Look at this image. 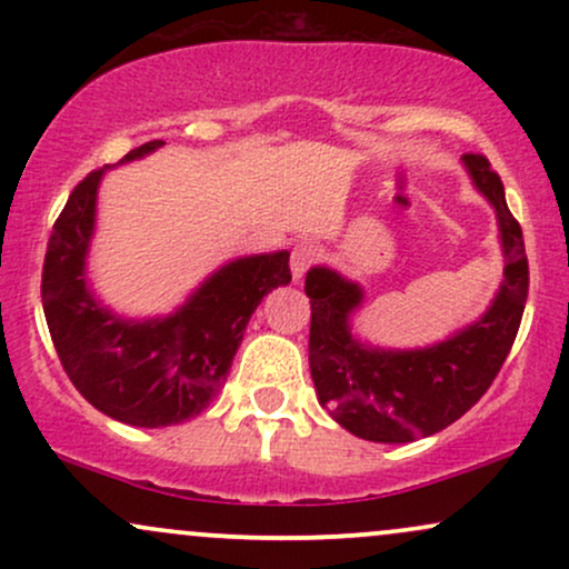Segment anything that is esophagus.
I'll return each mask as SVG.
<instances>
[{"label":"esophagus","mask_w":569,"mask_h":569,"mask_svg":"<svg viewBox=\"0 0 569 569\" xmlns=\"http://www.w3.org/2000/svg\"><path fill=\"white\" fill-rule=\"evenodd\" d=\"M318 248L312 243H297L291 251V276L293 280H302V276L310 270V264L316 262Z\"/></svg>","instance_id":"esophagus-1"}]
</instances>
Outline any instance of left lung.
I'll list each match as a JSON object with an SVG mask.
<instances>
[{
    "label": "left lung",
    "mask_w": 569,
    "mask_h": 569,
    "mask_svg": "<svg viewBox=\"0 0 569 569\" xmlns=\"http://www.w3.org/2000/svg\"><path fill=\"white\" fill-rule=\"evenodd\" d=\"M462 166L495 208L506 264L492 305L473 323L428 348H377L352 331V316L363 305L361 283L326 264L307 270L310 375L318 401L358 439L407 443L439 433L487 393L511 352L530 289L521 227L489 160L462 154Z\"/></svg>",
    "instance_id": "obj_1"
}]
</instances>
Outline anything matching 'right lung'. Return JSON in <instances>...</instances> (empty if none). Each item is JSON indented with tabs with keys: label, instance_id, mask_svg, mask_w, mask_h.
I'll use <instances>...</instances> for the list:
<instances>
[{
	"label": "right lung",
	"instance_id": "obj_1",
	"mask_svg": "<svg viewBox=\"0 0 569 569\" xmlns=\"http://www.w3.org/2000/svg\"><path fill=\"white\" fill-rule=\"evenodd\" d=\"M162 143L130 149L120 166ZM109 168L84 176L56 221L42 270L44 318L69 380L98 411L136 428L179 426L213 401L259 302L291 283L289 251L230 259L168 316H120L88 278L98 187Z\"/></svg>",
	"mask_w": 569,
	"mask_h": 569
}]
</instances>
